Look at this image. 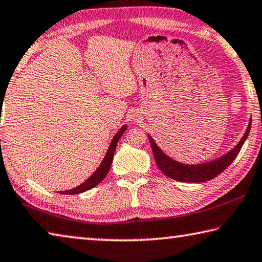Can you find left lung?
Masks as SVG:
<instances>
[{
    "instance_id": "obj_1",
    "label": "left lung",
    "mask_w": 262,
    "mask_h": 262,
    "mask_svg": "<svg viewBox=\"0 0 262 262\" xmlns=\"http://www.w3.org/2000/svg\"><path fill=\"white\" fill-rule=\"evenodd\" d=\"M252 120L250 119L249 127L245 132L243 139L237 144L234 149L230 152H228L226 156L221 157L214 161L203 165H183L180 164L178 161H174L173 159L168 158L167 156L163 154L154 140L149 136V141L151 144L152 152H154L155 160L158 166L159 169L163 172L166 177H168L173 180L181 181V182H205V181H210L214 178H216L219 174H221L228 166H229L234 159L239 154V151L243 146L245 140L249 136V133L251 129Z\"/></svg>"
}]
</instances>
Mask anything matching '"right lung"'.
Masks as SVG:
<instances>
[{
	"instance_id": "obj_1",
	"label": "right lung",
	"mask_w": 262,
	"mask_h": 262,
	"mask_svg": "<svg viewBox=\"0 0 262 262\" xmlns=\"http://www.w3.org/2000/svg\"><path fill=\"white\" fill-rule=\"evenodd\" d=\"M127 129V126H123L121 127V129L117 133V135L115 136V139H113L112 143L108 147V151L106 152V156L104 160L102 161V164L99 167L97 168L96 172H95L92 177H90L85 182H83L82 184H80L79 187L74 188V189H71L68 190V191H60L59 193H63V194H77V193H81L83 191H87V190L92 189L94 187H96L98 183H101L102 181L104 180V178L106 177V174L108 172V169L111 167V164H112V159H113V156H115V151H116V147H117V143L119 139H120L121 135L125 133V130Z\"/></svg>"
}]
</instances>
